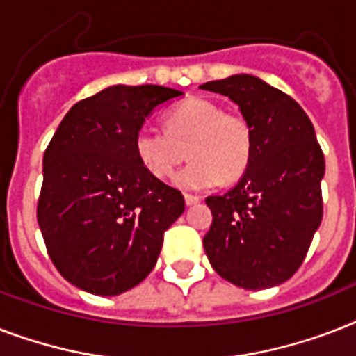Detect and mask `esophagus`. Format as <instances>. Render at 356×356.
Segmentation results:
<instances>
[{
  "mask_svg": "<svg viewBox=\"0 0 356 356\" xmlns=\"http://www.w3.org/2000/svg\"><path fill=\"white\" fill-rule=\"evenodd\" d=\"M200 201H201L200 195L184 194V203H186V205H195V203H200Z\"/></svg>",
  "mask_w": 356,
  "mask_h": 356,
  "instance_id": "obj_1",
  "label": "esophagus"
}]
</instances>
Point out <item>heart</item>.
<instances>
[{"label": "heart", "mask_w": 356, "mask_h": 356, "mask_svg": "<svg viewBox=\"0 0 356 356\" xmlns=\"http://www.w3.org/2000/svg\"><path fill=\"white\" fill-rule=\"evenodd\" d=\"M162 125L164 131L140 127L133 140L134 155L153 177H170L186 155L192 161L173 179L184 190L211 188L248 170L254 138L242 113L190 97L166 111Z\"/></svg>", "instance_id": "heart-1"}]
</instances>
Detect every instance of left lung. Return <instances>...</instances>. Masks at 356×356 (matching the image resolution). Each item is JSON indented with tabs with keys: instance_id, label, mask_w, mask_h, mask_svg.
Returning <instances> with one entry per match:
<instances>
[{
	"instance_id": "8db88e82",
	"label": "left lung",
	"mask_w": 356,
	"mask_h": 356,
	"mask_svg": "<svg viewBox=\"0 0 356 356\" xmlns=\"http://www.w3.org/2000/svg\"><path fill=\"white\" fill-rule=\"evenodd\" d=\"M229 96L253 127V156L234 188L207 197L212 225L203 238L218 275L236 286L281 284L303 264L323 216L325 159L298 102L253 75L201 85Z\"/></svg>"
}]
</instances>
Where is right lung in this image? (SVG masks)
Returning <instances> with one entry per match:
<instances>
[{
    "instance_id": "add662e5",
    "label": "right lung",
    "mask_w": 356,
    "mask_h": 356,
    "mask_svg": "<svg viewBox=\"0 0 356 356\" xmlns=\"http://www.w3.org/2000/svg\"><path fill=\"white\" fill-rule=\"evenodd\" d=\"M181 94L108 86L75 103L47 144L36 220L58 273L81 290L118 296L144 281L184 212L183 194L153 177L133 147L147 114Z\"/></svg>"
}]
</instances>
